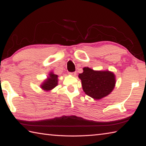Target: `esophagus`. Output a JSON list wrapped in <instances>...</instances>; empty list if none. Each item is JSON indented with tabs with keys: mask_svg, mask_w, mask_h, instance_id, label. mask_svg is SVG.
Segmentation results:
<instances>
[{
	"mask_svg": "<svg viewBox=\"0 0 146 146\" xmlns=\"http://www.w3.org/2000/svg\"><path fill=\"white\" fill-rule=\"evenodd\" d=\"M70 74L71 75H73V76H75L76 73V72H71V73H70Z\"/></svg>",
	"mask_w": 146,
	"mask_h": 146,
	"instance_id": "obj_1",
	"label": "esophagus"
}]
</instances>
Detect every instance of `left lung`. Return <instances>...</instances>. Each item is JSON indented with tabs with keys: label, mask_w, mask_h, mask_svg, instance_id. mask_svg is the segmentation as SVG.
I'll list each match as a JSON object with an SVG mask.
<instances>
[{
	"label": "left lung",
	"mask_w": 146,
	"mask_h": 146,
	"mask_svg": "<svg viewBox=\"0 0 146 146\" xmlns=\"http://www.w3.org/2000/svg\"><path fill=\"white\" fill-rule=\"evenodd\" d=\"M86 95L95 100L101 99L111 93L115 88L116 79L114 73L110 71H94L83 68V73L78 75Z\"/></svg>",
	"instance_id": "left-lung-1"
}]
</instances>
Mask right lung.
I'll list each match as a JSON object with an SVG mask.
<instances>
[{"label":"right lung","instance_id":"1","mask_svg":"<svg viewBox=\"0 0 146 146\" xmlns=\"http://www.w3.org/2000/svg\"><path fill=\"white\" fill-rule=\"evenodd\" d=\"M58 85V75L51 72L48 78L42 84L41 88L44 91H50Z\"/></svg>","mask_w":146,"mask_h":146}]
</instances>
